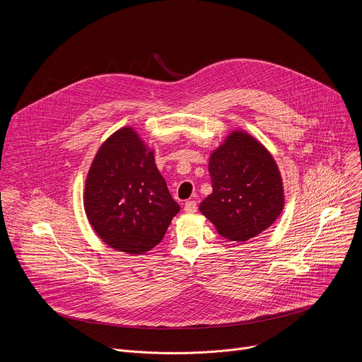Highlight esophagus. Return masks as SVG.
<instances>
[{
	"label": "esophagus",
	"instance_id": "34e87169",
	"mask_svg": "<svg viewBox=\"0 0 362 362\" xmlns=\"http://www.w3.org/2000/svg\"><path fill=\"white\" fill-rule=\"evenodd\" d=\"M196 209H197V203L194 200H187L185 203V212L193 214V212H196Z\"/></svg>",
	"mask_w": 362,
	"mask_h": 362
}]
</instances>
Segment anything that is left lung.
I'll return each instance as SVG.
<instances>
[{"mask_svg":"<svg viewBox=\"0 0 362 362\" xmlns=\"http://www.w3.org/2000/svg\"><path fill=\"white\" fill-rule=\"evenodd\" d=\"M209 173L214 190L199 209L223 238L245 242L279 218L285 196L278 165L246 132H232L211 154Z\"/></svg>","mask_w":362,"mask_h":362,"instance_id":"left-lung-1","label":"left lung"}]
</instances>
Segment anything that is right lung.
Instances as JSON below:
<instances>
[{
    "mask_svg": "<svg viewBox=\"0 0 362 362\" xmlns=\"http://www.w3.org/2000/svg\"><path fill=\"white\" fill-rule=\"evenodd\" d=\"M84 211L110 247L141 255L163 239L180 206L154 163V154L132 127L98 148L87 175Z\"/></svg>",
    "mask_w": 362,
    "mask_h": 362,
    "instance_id": "1",
    "label": "right lung"
}]
</instances>
